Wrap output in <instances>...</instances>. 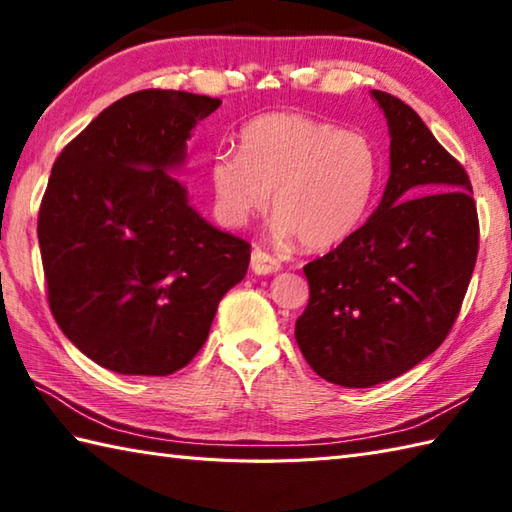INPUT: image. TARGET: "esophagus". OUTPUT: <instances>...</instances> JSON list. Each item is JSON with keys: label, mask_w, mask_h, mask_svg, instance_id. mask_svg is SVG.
<instances>
[{"label": "esophagus", "mask_w": 512, "mask_h": 512, "mask_svg": "<svg viewBox=\"0 0 512 512\" xmlns=\"http://www.w3.org/2000/svg\"><path fill=\"white\" fill-rule=\"evenodd\" d=\"M250 270H253L255 275H273V273H279L281 264L275 257L264 253L262 248H255L253 253H250Z\"/></svg>", "instance_id": "esophagus-1"}]
</instances>
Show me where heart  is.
I'll return each instance as SVG.
<instances>
[{
	"label": "heart",
	"instance_id": "b5f03b06",
	"mask_svg": "<svg viewBox=\"0 0 512 512\" xmlns=\"http://www.w3.org/2000/svg\"><path fill=\"white\" fill-rule=\"evenodd\" d=\"M376 176V151L367 136L297 112L246 123L239 154H217L209 167L224 224L244 226L270 202L275 237H297L308 250L341 244L365 222Z\"/></svg>",
	"mask_w": 512,
	"mask_h": 512
}]
</instances>
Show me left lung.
I'll use <instances>...</instances> for the list:
<instances>
[{"label": "left lung", "mask_w": 512, "mask_h": 512, "mask_svg": "<svg viewBox=\"0 0 512 512\" xmlns=\"http://www.w3.org/2000/svg\"><path fill=\"white\" fill-rule=\"evenodd\" d=\"M389 127V180L372 217L303 266L310 301L295 325L308 365L341 387L409 372L453 328L480 248L471 180L422 118L372 90Z\"/></svg>", "instance_id": "obj_1"}]
</instances>
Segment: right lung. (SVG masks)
I'll list each match as a JSON object with an SVG mask.
<instances>
[{
    "mask_svg": "<svg viewBox=\"0 0 512 512\" xmlns=\"http://www.w3.org/2000/svg\"><path fill=\"white\" fill-rule=\"evenodd\" d=\"M211 96L143 90L112 103L54 160L37 235L63 334L105 369L167 376L209 336L250 244L211 226L169 176Z\"/></svg>",
    "mask_w": 512,
    "mask_h": 512,
    "instance_id": "obj_1",
    "label": "right lung"
}]
</instances>
